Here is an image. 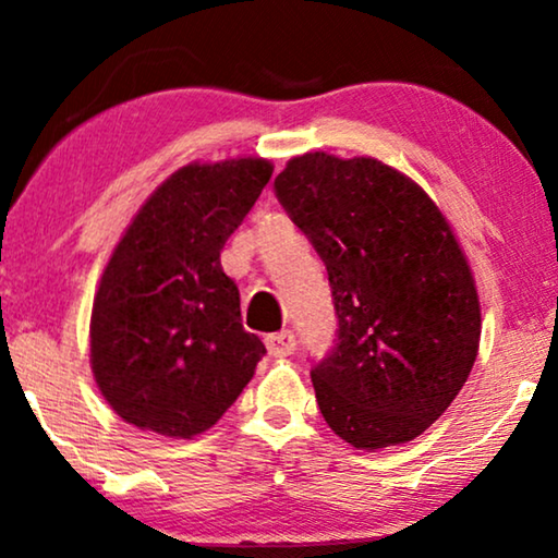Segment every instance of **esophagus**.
I'll use <instances>...</instances> for the list:
<instances>
[{
  "mask_svg": "<svg viewBox=\"0 0 558 558\" xmlns=\"http://www.w3.org/2000/svg\"><path fill=\"white\" fill-rule=\"evenodd\" d=\"M266 348H269V355L274 357H287L292 355L296 350V338L292 330H281V332H274L266 338Z\"/></svg>",
  "mask_w": 558,
  "mask_h": 558,
  "instance_id": "34e87169",
  "label": "esophagus"
}]
</instances>
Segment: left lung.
<instances>
[{"instance_id": "8db88e82", "label": "left lung", "mask_w": 558, "mask_h": 558, "mask_svg": "<svg viewBox=\"0 0 558 558\" xmlns=\"http://www.w3.org/2000/svg\"><path fill=\"white\" fill-rule=\"evenodd\" d=\"M274 193L330 279L338 338L310 371L325 422L357 449L418 437L480 348L475 279L452 228L414 180L373 157H294Z\"/></svg>"}]
</instances>
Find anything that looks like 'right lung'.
Listing matches in <instances>:
<instances>
[{
	"mask_svg": "<svg viewBox=\"0 0 558 558\" xmlns=\"http://www.w3.org/2000/svg\"><path fill=\"white\" fill-rule=\"evenodd\" d=\"M271 172L262 157L182 167L113 248L90 312V368L126 424L190 439L254 378L266 348L243 330L220 251Z\"/></svg>",
	"mask_w": 558,
	"mask_h": 558,
	"instance_id": "1",
	"label": "right lung"
}]
</instances>
